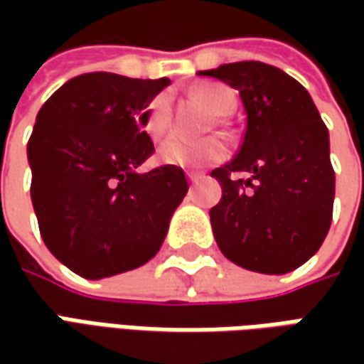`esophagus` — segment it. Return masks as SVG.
I'll return each instance as SVG.
<instances>
[{
	"label": "esophagus",
	"instance_id": "esophagus-1",
	"mask_svg": "<svg viewBox=\"0 0 364 364\" xmlns=\"http://www.w3.org/2000/svg\"><path fill=\"white\" fill-rule=\"evenodd\" d=\"M186 178H188L190 182H196V180H200V178H203V174H200V172H192V170H190V172H186Z\"/></svg>",
	"mask_w": 364,
	"mask_h": 364
}]
</instances>
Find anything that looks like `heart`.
<instances>
[{"mask_svg":"<svg viewBox=\"0 0 364 364\" xmlns=\"http://www.w3.org/2000/svg\"><path fill=\"white\" fill-rule=\"evenodd\" d=\"M198 99L215 117H227L237 107V97L231 89L223 85H204L198 89ZM170 125V107L166 99H156L144 117V127L151 137H160ZM225 144L217 137L186 139L180 135H170L158 147V160L164 166L174 168H198L204 164H217L225 158Z\"/></svg>","mask_w":364,"mask_h":364,"instance_id":"b5f03b06","label":"heart"}]
</instances>
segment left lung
<instances>
[{"instance_id":"left-lung-1","label":"left lung","mask_w":364,"mask_h":364,"mask_svg":"<svg viewBox=\"0 0 364 364\" xmlns=\"http://www.w3.org/2000/svg\"><path fill=\"white\" fill-rule=\"evenodd\" d=\"M198 75L237 89L247 113L239 154L210 172L223 186L210 208L218 249L249 272H294L320 249L332 220L328 129L310 92L272 64L245 60Z\"/></svg>"}]
</instances>
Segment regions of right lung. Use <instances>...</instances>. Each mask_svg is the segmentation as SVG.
Segmentation results:
<instances>
[{"label":"right lung","instance_id":"right-lung-1","mask_svg":"<svg viewBox=\"0 0 364 364\" xmlns=\"http://www.w3.org/2000/svg\"><path fill=\"white\" fill-rule=\"evenodd\" d=\"M168 85L87 73L38 111L28 141L38 227L50 253L80 277L103 279L147 263L188 192L182 168L137 172L154 154L144 117Z\"/></svg>","mask_w":364,"mask_h":364}]
</instances>
